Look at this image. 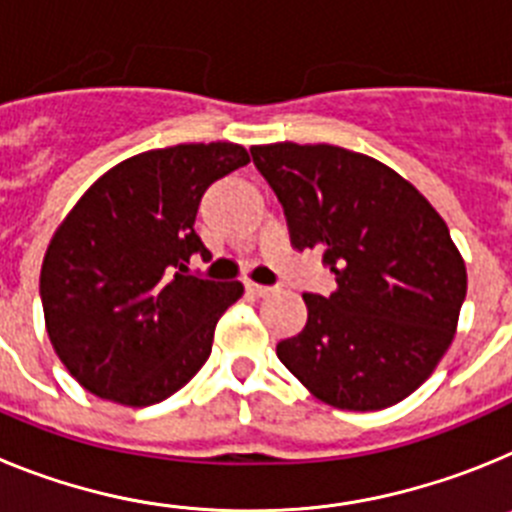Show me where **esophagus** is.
Segmentation results:
<instances>
[{
    "label": "esophagus",
    "instance_id": "esophagus-1",
    "mask_svg": "<svg viewBox=\"0 0 512 512\" xmlns=\"http://www.w3.org/2000/svg\"><path fill=\"white\" fill-rule=\"evenodd\" d=\"M246 292H248V295H253V297H266L271 292V287H264V284H256V282H248Z\"/></svg>",
    "mask_w": 512,
    "mask_h": 512
}]
</instances>
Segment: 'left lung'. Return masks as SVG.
<instances>
[{
	"instance_id": "8db88e82",
	"label": "left lung",
	"mask_w": 512,
	"mask_h": 512,
	"mask_svg": "<svg viewBox=\"0 0 512 512\" xmlns=\"http://www.w3.org/2000/svg\"><path fill=\"white\" fill-rule=\"evenodd\" d=\"M297 251H323L330 297L302 295L307 323L277 356L318 400L382 410L431 377L459 323L467 266L443 217L377 158L346 148H251Z\"/></svg>"
}]
</instances>
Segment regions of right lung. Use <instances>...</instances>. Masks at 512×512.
<instances>
[{
	"instance_id": "right-lung-1",
	"label": "right lung",
	"mask_w": 512,
	"mask_h": 512,
	"mask_svg": "<svg viewBox=\"0 0 512 512\" xmlns=\"http://www.w3.org/2000/svg\"><path fill=\"white\" fill-rule=\"evenodd\" d=\"M248 164L238 143L138 153L84 192L40 269L45 328L71 377L102 400L146 408L200 372L241 282L189 271L202 194Z\"/></svg>"
}]
</instances>
